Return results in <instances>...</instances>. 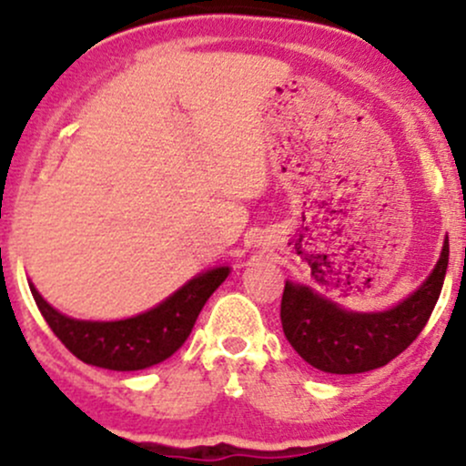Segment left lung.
Here are the masks:
<instances>
[{
    "label": "left lung",
    "instance_id": "left-lung-1",
    "mask_svg": "<svg viewBox=\"0 0 466 466\" xmlns=\"http://www.w3.org/2000/svg\"><path fill=\"white\" fill-rule=\"evenodd\" d=\"M449 263V240L422 285L381 313H352L315 293L287 282L280 302L282 330L293 350L313 368L330 374H357L386 366L399 357L434 311Z\"/></svg>",
    "mask_w": 466,
    "mask_h": 466
}]
</instances>
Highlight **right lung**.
I'll list each match as a JSON object with an SVG mask.
<instances>
[{
    "label": "right lung",
    "mask_w": 466,
    "mask_h": 466,
    "mask_svg": "<svg viewBox=\"0 0 466 466\" xmlns=\"http://www.w3.org/2000/svg\"><path fill=\"white\" fill-rule=\"evenodd\" d=\"M228 274L229 267H217L195 276L151 311L117 322H87V319L67 318L52 309L35 285H30V291L52 333L74 357L89 366L127 372L144 370L179 350L181 344L188 339L203 304L226 280Z\"/></svg>",
    "instance_id": "right-lung-1"
}]
</instances>
